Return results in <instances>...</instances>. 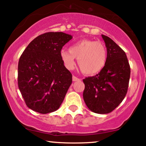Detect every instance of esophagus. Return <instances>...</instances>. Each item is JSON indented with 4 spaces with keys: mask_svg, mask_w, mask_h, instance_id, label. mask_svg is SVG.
<instances>
[{
    "mask_svg": "<svg viewBox=\"0 0 146 146\" xmlns=\"http://www.w3.org/2000/svg\"><path fill=\"white\" fill-rule=\"evenodd\" d=\"M72 81H80V78L76 77V76H72Z\"/></svg>",
    "mask_w": 146,
    "mask_h": 146,
    "instance_id": "34e87169",
    "label": "esophagus"
}]
</instances>
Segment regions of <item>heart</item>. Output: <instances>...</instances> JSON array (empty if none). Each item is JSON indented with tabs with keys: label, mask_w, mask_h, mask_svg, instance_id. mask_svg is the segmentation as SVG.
<instances>
[{
	"label": "heart",
	"mask_w": 146,
	"mask_h": 146,
	"mask_svg": "<svg viewBox=\"0 0 146 146\" xmlns=\"http://www.w3.org/2000/svg\"><path fill=\"white\" fill-rule=\"evenodd\" d=\"M60 57L65 68L72 70L75 67V58L82 72L88 75L99 73L106 65L107 51L101 42L94 40H79L70 47V50H62Z\"/></svg>",
	"instance_id": "1"
}]
</instances>
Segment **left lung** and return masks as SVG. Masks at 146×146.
I'll list each match as a JSON object with an SVG mask.
<instances>
[{
    "instance_id": "1",
    "label": "left lung",
    "mask_w": 146,
    "mask_h": 146,
    "mask_svg": "<svg viewBox=\"0 0 146 146\" xmlns=\"http://www.w3.org/2000/svg\"><path fill=\"white\" fill-rule=\"evenodd\" d=\"M107 48V60L99 74L83 80V99L92 112L108 114L125 98L130 68L125 52L110 38L101 35Z\"/></svg>"
}]
</instances>
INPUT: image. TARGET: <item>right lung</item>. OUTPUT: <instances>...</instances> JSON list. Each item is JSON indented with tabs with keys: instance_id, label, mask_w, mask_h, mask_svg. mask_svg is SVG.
I'll list each match as a JSON object with an SVG mask.
<instances>
[{
	"instance_id": "obj_1",
	"label": "right lung",
	"mask_w": 146,
	"mask_h": 146,
	"mask_svg": "<svg viewBox=\"0 0 146 146\" xmlns=\"http://www.w3.org/2000/svg\"><path fill=\"white\" fill-rule=\"evenodd\" d=\"M72 36L47 32L27 45L18 65V84L29 108L40 114L59 108L72 82L60 52Z\"/></svg>"
}]
</instances>
